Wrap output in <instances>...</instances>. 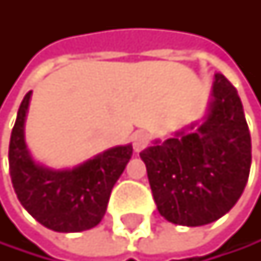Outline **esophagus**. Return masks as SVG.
<instances>
[{"mask_svg": "<svg viewBox=\"0 0 261 261\" xmlns=\"http://www.w3.org/2000/svg\"><path fill=\"white\" fill-rule=\"evenodd\" d=\"M132 142H133V148H135V152H142V150L148 145V135L144 133V132H138L133 135L132 138Z\"/></svg>", "mask_w": 261, "mask_h": 261, "instance_id": "esophagus-1", "label": "esophagus"}]
</instances>
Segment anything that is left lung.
Masks as SVG:
<instances>
[{
  "mask_svg": "<svg viewBox=\"0 0 261 261\" xmlns=\"http://www.w3.org/2000/svg\"><path fill=\"white\" fill-rule=\"evenodd\" d=\"M250 133L237 89L216 73L202 122L139 153L160 215L172 224L199 227L228 213L250 170Z\"/></svg>",
  "mask_w": 261,
  "mask_h": 261,
  "instance_id": "left-lung-1",
  "label": "left lung"
}]
</instances>
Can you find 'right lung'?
Returning <instances> with one entry per match:
<instances>
[{"instance_id": "right-lung-1", "label": "right lung", "mask_w": 261, "mask_h": 261, "mask_svg": "<svg viewBox=\"0 0 261 261\" xmlns=\"http://www.w3.org/2000/svg\"><path fill=\"white\" fill-rule=\"evenodd\" d=\"M33 91L18 109L9 144V169L15 194L26 212L55 232H83L100 224L109 196L133 155L132 144L116 145L72 169L36 161L24 141Z\"/></svg>"}]
</instances>
